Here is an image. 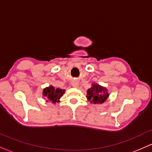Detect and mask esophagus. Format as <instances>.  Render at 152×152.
<instances>
[{"mask_svg":"<svg viewBox=\"0 0 152 152\" xmlns=\"http://www.w3.org/2000/svg\"><path fill=\"white\" fill-rule=\"evenodd\" d=\"M71 85H72V86H74L75 88H77L78 86V82L76 81H73L72 83H71Z\"/></svg>","mask_w":152,"mask_h":152,"instance_id":"obj_1","label":"esophagus"}]
</instances>
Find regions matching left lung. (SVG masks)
I'll list each match as a JSON object with an SVG mask.
<instances>
[{"instance_id":"obj_1","label":"left lung","mask_w":152,"mask_h":152,"mask_svg":"<svg viewBox=\"0 0 152 152\" xmlns=\"http://www.w3.org/2000/svg\"><path fill=\"white\" fill-rule=\"evenodd\" d=\"M109 94L107 93V88L101 86L99 84L93 83L92 87L88 89L87 98L91 100V103H103L108 98Z\"/></svg>"}]
</instances>
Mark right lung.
<instances>
[{"instance_id":"obj_1","label":"right lung","mask_w":152,"mask_h":152,"mask_svg":"<svg viewBox=\"0 0 152 152\" xmlns=\"http://www.w3.org/2000/svg\"><path fill=\"white\" fill-rule=\"evenodd\" d=\"M65 90H61L59 88H55L52 86L45 88L43 90V96L48 100L53 103L56 102H59L60 98L64 94Z\"/></svg>"}]
</instances>
